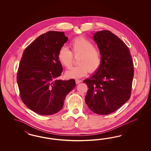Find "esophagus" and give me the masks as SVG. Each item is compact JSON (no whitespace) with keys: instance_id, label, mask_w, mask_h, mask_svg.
Returning <instances> with one entry per match:
<instances>
[{"instance_id":"34e87169","label":"esophagus","mask_w":151,"mask_h":151,"mask_svg":"<svg viewBox=\"0 0 151 151\" xmlns=\"http://www.w3.org/2000/svg\"><path fill=\"white\" fill-rule=\"evenodd\" d=\"M75 82H76V83L78 85V84L80 83V82H81V80H78V79H76V80H75Z\"/></svg>"}]
</instances>
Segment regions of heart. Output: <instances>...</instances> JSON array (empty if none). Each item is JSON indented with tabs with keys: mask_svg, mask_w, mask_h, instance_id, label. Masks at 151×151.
<instances>
[{
	"mask_svg": "<svg viewBox=\"0 0 151 151\" xmlns=\"http://www.w3.org/2000/svg\"><path fill=\"white\" fill-rule=\"evenodd\" d=\"M71 51L66 46H62L58 52L60 63L66 68L73 64V57L77 58L76 66L69 69L65 76L70 78H79L85 76L88 71L94 73L100 66L102 62L101 52L91 41L83 37L74 39L70 43Z\"/></svg>",
	"mask_w": 151,
	"mask_h": 151,
	"instance_id": "obj_1",
	"label": "heart"
}]
</instances>
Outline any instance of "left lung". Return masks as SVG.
Masks as SVG:
<instances>
[{"label":"left lung","instance_id":"1","mask_svg":"<svg viewBox=\"0 0 151 151\" xmlns=\"http://www.w3.org/2000/svg\"><path fill=\"white\" fill-rule=\"evenodd\" d=\"M101 52L96 73L83 82L88 86L85 102L94 113L109 114L129 99L134 75L132 58L127 46L108 30L93 37Z\"/></svg>","mask_w":151,"mask_h":151}]
</instances>
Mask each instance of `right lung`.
<instances>
[{
  "label": "right lung",
  "mask_w": 151,
  "mask_h": 151,
  "mask_svg": "<svg viewBox=\"0 0 151 151\" xmlns=\"http://www.w3.org/2000/svg\"><path fill=\"white\" fill-rule=\"evenodd\" d=\"M68 40L64 32L50 31L24 51L17 78L20 96L27 107L37 114L58 112L66 96L76 86L74 79H56L63 71L58 54Z\"/></svg>",
  "instance_id": "right-lung-1"
}]
</instances>
